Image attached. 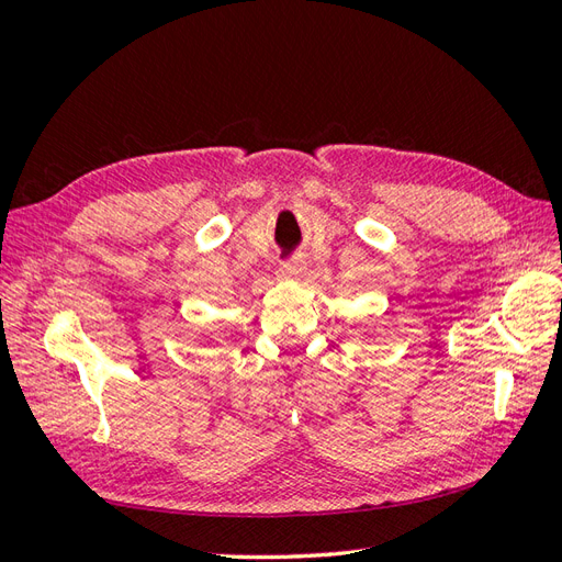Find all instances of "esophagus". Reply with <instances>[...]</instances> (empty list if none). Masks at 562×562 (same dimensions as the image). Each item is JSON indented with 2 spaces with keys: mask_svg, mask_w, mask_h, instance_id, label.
<instances>
[{
  "mask_svg": "<svg viewBox=\"0 0 562 562\" xmlns=\"http://www.w3.org/2000/svg\"><path fill=\"white\" fill-rule=\"evenodd\" d=\"M304 267H307V262H304L302 258H293V260H288V262L281 265V271L285 277H300Z\"/></svg>",
  "mask_w": 562,
  "mask_h": 562,
  "instance_id": "esophagus-1",
  "label": "esophagus"
}]
</instances>
